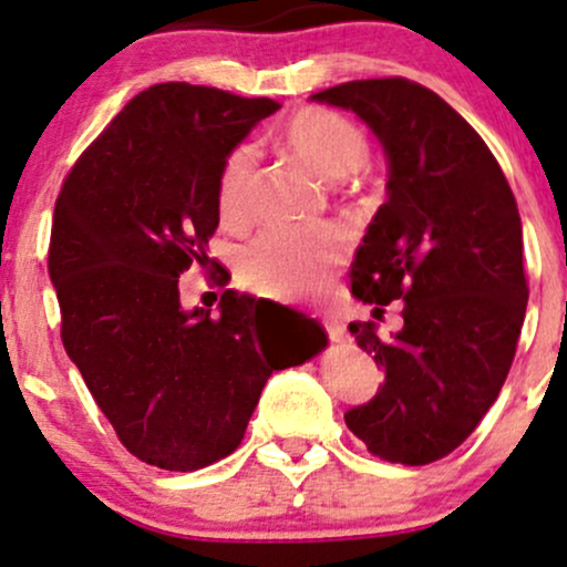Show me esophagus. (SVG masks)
<instances>
[{
	"mask_svg": "<svg viewBox=\"0 0 567 567\" xmlns=\"http://www.w3.org/2000/svg\"><path fill=\"white\" fill-rule=\"evenodd\" d=\"M323 329H327L329 340H332V342H346L348 340L346 327H342L340 321H334V318H327V321H323Z\"/></svg>",
	"mask_w": 567,
	"mask_h": 567,
	"instance_id": "1",
	"label": "esophagus"
}]
</instances>
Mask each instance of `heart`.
Wrapping results in <instances>:
<instances>
[{
    "label": "heart",
    "instance_id": "heart-1",
    "mask_svg": "<svg viewBox=\"0 0 567 567\" xmlns=\"http://www.w3.org/2000/svg\"><path fill=\"white\" fill-rule=\"evenodd\" d=\"M281 144L297 161L327 182H342L367 168L372 146L367 133L332 110L308 106L286 120ZM257 152L238 146L227 155L216 182V212L225 227H246L251 219ZM340 257L332 233L270 230L240 257V281L276 300H302L323 289Z\"/></svg>",
    "mask_w": 567,
    "mask_h": 567
}]
</instances>
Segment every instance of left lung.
Instances as JSON below:
<instances>
[{
	"label": "left lung",
	"instance_id": "1",
	"mask_svg": "<svg viewBox=\"0 0 567 567\" xmlns=\"http://www.w3.org/2000/svg\"><path fill=\"white\" fill-rule=\"evenodd\" d=\"M310 99L364 120L383 144L388 200L351 267L355 300H402L404 327L353 321L385 383L346 412L372 455L425 466L480 425L512 369L527 308L523 221L482 136L434 91L404 78L353 80Z\"/></svg>",
	"mask_w": 567,
	"mask_h": 567
}]
</instances>
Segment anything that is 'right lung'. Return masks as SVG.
<instances>
[{
  "label": "right lung",
  "mask_w": 567,
  "mask_h": 567,
  "mask_svg": "<svg viewBox=\"0 0 567 567\" xmlns=\"http://www.w3.org/2000/svg\"><path fill=\"white\" fill-rule=\"evenodd\" d=\"M276 110L187 82L146 87L82 152L55 200L48 270L63 348L128 453L165 472L230 455L267 378L327 348L318 323L291 351L265 342L251 300L233 289L219 316L179 300L182 272L216 265L221 165Z\"/></svg>",
  "instance_id": "1"
}]
</instances>
